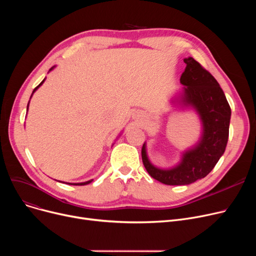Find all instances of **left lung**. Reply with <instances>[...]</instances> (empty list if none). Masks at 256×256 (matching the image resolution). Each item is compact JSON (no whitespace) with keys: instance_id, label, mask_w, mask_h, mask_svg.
<instances>
[{"instance_id":"obj_1","label":"left lung","mask_w":256,"mask_h":256,"mask_svg":"<svg viewBox=\"0 0 256 256\" xmlns=\"http://www.w3.org/2000/svg\"><path fill=\"white\" fill-rule=\"evenodd\" d=\"M186 68L180 76L184 90L178 102L191 106L202 122V135L193 148L182 154V162L171 169L154 166L142 147V160L150 176L169 186L190 184L206 178L225 152L232 110L217 80L192 57L184 59Z\"/></svg>"}]
</instances>
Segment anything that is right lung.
Instances as JSON below:
<instances>
[{
    "label": "right lung",
    "instance_id": "1",
    "mask_svg": "<svg viewBox=\"0 0 256 256\" xmlns=\"http://www.w3.org/2000/svg\"><path fill=\"white\" fill-rule=\"evenodd\" d=\"M52 68H54V67H52V68H50V70H52ZM44 80H42V83H40V84H39V85H38V86H37V87H36V88H35V89L33 90V93H34V92H35V91H36V90H37V89L39 88V86H42V83H44ZM33 93H32V94H33ZM28 106H29V104H28ZM26 109H28V108H26ZM92 180H88V182H78V184H76V186H85V184H90V182H91ZM66 184H67V182H66Z\"/></svg>",
    "mask_w": 256,
    "mask_h": 256
}]
</instances>
